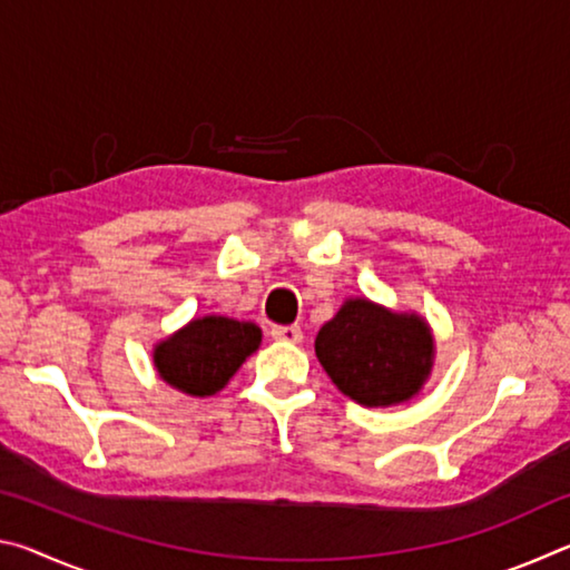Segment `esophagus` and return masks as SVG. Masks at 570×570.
Wrapping results in <instances>:
<instances>
[{
  "label": "esophagus",
  "instance_id": "esophagus-1",
  "mask_svg": "<svg viewBox=\"0 0 570 570\" xmlns=\"http://www.w3.org/2000/svg\"><path fill=\"white\" fill-rule=\"evenodd\" d=\"M272 336L278 342H288V344H298L304 340V332L298 326H274Z\"/></svg>",
  "mask_w": 570,
  "mask_h": 570
}]
</instances>
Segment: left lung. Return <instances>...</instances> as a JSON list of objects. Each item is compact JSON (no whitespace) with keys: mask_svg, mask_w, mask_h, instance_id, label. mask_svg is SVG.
<instances>
[{"mask_svg":"<svg viewBox=\"0 0 570 570\" xmlns=\"http://www.w3.org/2000/svg\"><path fill=\"white\" fill-rule=\"evenodd\" d=\"M336 390L364 407L410 402L430 380L435 336L417 312H392L350 296L314 342Z\"/></svg>","mask_w":570,"mask_h":570,"instance_id":"1","label":"left lung"}]
</instances>
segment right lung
<instances>
[{"label": "right lung", "instance_id": "1", "mask_svg": "<svg viewBox=\"0 0 570 570\" xmlns=\"http://www.w3.org/2000/svg\"><path fill=\"white\" fill-rule=\"evenodd\" d=\"M262 346L254 322L206 314L153 346L158 377L188 397H210L228 384L250 354Z\"/></svg>", "mask_w": 570, "mask_h": 570}]
</instances>
